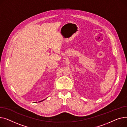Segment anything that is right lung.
Masks as SVG:
<instances>
[{
	"label": "right lung",
	"instance_id": "add662e5",
	"mask_svg": "<svg viewBox=\"0 0 127 127\" xmlns=\"http://www.w3.org/2000/svg\"><path fill=\"white\" fill-rule=\"evenodd\" d=\"M44 100V99H43V100H41V101H43V100Z\"/></svg>",
	"mask_w": 127,
	"mask_h": 127
}]
</instances>
